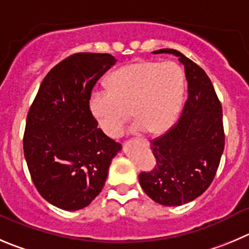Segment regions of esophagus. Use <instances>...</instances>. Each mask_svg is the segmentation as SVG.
Listing matches in <instances>:
<instances>
[{
    "label": "esophagus",
    "mask_w": 249,
    "mask_h": 249,
    "mask_svg": "<svg viewBox=\"0 0 249 249\" xmlns=\"http://www.w3.org/2000/svg\"><path fill=\"white\" fill-rule=\"evenodd\" d=\"M144 143H146V144H148V142H146V141H144Z\"/></svg>",
    "instance_id": "34e87169"
}]
</instances>
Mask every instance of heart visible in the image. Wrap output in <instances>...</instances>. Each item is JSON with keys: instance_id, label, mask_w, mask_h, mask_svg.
Wrapping results in <instances>:
<instances>
[{"instance_id": "heart-1", "label": "heart", "mask_w": 249, "mask_h": 249, "mask_svg": "<svg viewBox=\"0 0 249 249\" xmlns=\"http://www.w3.org/2000/svg\"><path fill=\"white\" fill-rule=\"evenodd\" d=\"M183 88V72L176 63L138 61L116 71L110 88H95L89 108L110 137L120 136L129 118V108L136 120L132 131L161 134L178 115Z\"/></svg>"}]
</instances>
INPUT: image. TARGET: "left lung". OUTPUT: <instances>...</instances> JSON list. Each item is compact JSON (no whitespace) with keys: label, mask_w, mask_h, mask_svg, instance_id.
Listing matches in <instances>:
<instances>
[{"label":"left lung","mask_w":249,"mask_h":249,"mask_svg":"<svg viewBox=\"0 0 249 249\" xmlns=\"http://www.w3.org/2000/svg\"><path fill=\"white\" fill-rule=\"evenodd\" d=\"M178 58L184 67L188 98L176 126L151 142L156 166L139 175L154 202L178 207L202 196L214 179L225 146L222 108L207 73L172 49L153 51Z\"/></svg>","instance_id":"1"}]
</instances>
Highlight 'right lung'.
<instances>
[{
	"mask_svg": "<svg viewBox=\"0 0 249 249\" xmlns=\"http://www.w3.org/2000/svg\"><path fill=\"white\" fill-rule=\"evenodd\" d=\"M116 62L110 53L70 56L47 73L28 112L23 139L28 169L41 197L60 209L90 204L122 149L98 128L89 108L94 85Z\"/></svg>",
	"mask_w": 249,
	"mask_h": 249,
	"instance_id": "add662e5",
	"label": "right lung"
}]
</instances>
